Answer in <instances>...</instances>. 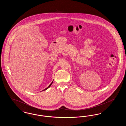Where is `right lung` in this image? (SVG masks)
Instances as JSON below:
<instances>
[{
    "instance_id": "add662e5",
    "label": "right lung",
    "mask_w": 126,
    "mask_h": 126,
    "mask_svg": "<svg viewBox=\"0 0 126 126\" xmlns=\"http://www.w3.org/2000/svg\"><path fill=\"white\" fill-rule=\"evenodd\" d=\"M53 81H52V82H51V84H49V86H48V87H47V88H45V89H44V90H43V91H45V90H47V89H48V88H49V87H50V86H51V84H52V83H53Z\"/></svg>"
}]
</instances>
